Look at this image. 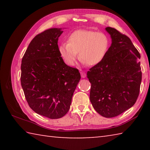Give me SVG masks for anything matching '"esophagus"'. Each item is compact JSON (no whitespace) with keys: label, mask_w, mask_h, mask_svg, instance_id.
<instances>
[{"label":"esophagus","mask_w":150,"mask_h":150,"mask_svg":"<svg viewBox=\"0 0 150 150\" xmlns=\"http://www.w3.org/2000/svg\"><path fill=\"white\" fill-rule=\"evenodd\" d=\"M81 76L82 78L86 77V73L84 71H81Z\"/></svg>","instance_id":"34e87169"}]
</instances>
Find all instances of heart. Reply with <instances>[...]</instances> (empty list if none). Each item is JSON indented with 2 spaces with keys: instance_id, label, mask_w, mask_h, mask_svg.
<instances>
[{
  "instance_id": "b5f03b06",
  "label": "heart",
  "mask_w": 150,
  "mask_h": 150,
  "mask_svg": "<svg viewBox=\"0 0 150 150\" xmlns=\"http://www.w3.org/2000/svg\"><path fill=\"white\" fill-rule=\"evenodd\" d=\"M110 39L105 33L93 30H78L58 48L60 56L68 65H74L78 57L83 63L94 66L100 63L107 54Z\"/></svg>"
}]
</instances>
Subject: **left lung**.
I'll list each match as a JSON object with an SVG mask.
<instances>
[{
	"instance_id": "1",
	"label": "left lung",
	"mask_w": 150,
	"mask_h": 150,
	"mask_svg": "<svg viewBox=\"0 0 150 150\" xmlns=\"http://www.w3.org/2000/svg\"><path fill=\"white\" fill-rule=\"evenodd\" d=\"M112 44L104 59L87 72L90 100L101 116L112 118L131 108L138 97L142 81L140 54L126 35L106 27Z\"/></svg>"
}]
</instances>
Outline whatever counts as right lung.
Returning a JSON list of instances; mask_svg holds the SVG:
<instances>
[{"label":"right lung","mask_w":150,"mask_h":150,"mask_svg":"<svg viewBox=\"0 0 150 150\" xmlns=\"http://www.w3.org/2000/svg\"><path fill=\"white\" fill-rule=\"evenodd\" d=\"M62 28H50L34 38L22 59L21 85L30 107L38 115L60 118L70 108L80 73L63 62L58 50Z\"/></svg>","instance_id":"obj_1"}]
</instances>
